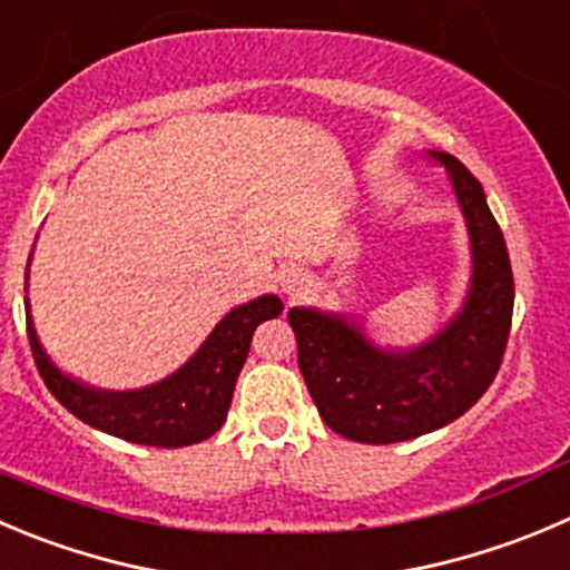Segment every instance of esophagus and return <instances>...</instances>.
I'll list each match as a JSON object with an SVG mask.
<instances>
[{"label":"esophagus","mask_w":570,"mask_h":570,"mask_svg":"<svg viewBox=\"0 0 570 570\" xmlns=\"http://www.w3.org/2000/svg\"><path fill=\"white\" fill-rule=\"evenodd\" d=\"M306 284H308V278H306V273H301V269H286V275L284 278H281V286H284V292L286 295H301L303 289H306Z\"/></svg>","instance_id":"1"}]
</instances>
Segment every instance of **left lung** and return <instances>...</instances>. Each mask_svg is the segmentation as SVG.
I'll list each match as a JSON object with an SVG mask.
<instances>
[{"label":"left lung","instance_id":"1","mask_svg":"<svg viewBox=\"0 0 570 570\" xmlns=\"http://www.w3.org/2000/svg\"><path fill=\"white\" fill-rule=\"evenodd\" d=\"M429 158L449 169L471 236V289L449 325L423 345L381 351L342 314L289 308L308 395L325 425L356 443H401L465 414L493 384L510 340L515 284L482 184L449 153Z\"/></svg>","mask_w":570,"mask_h":570}]
</instances>
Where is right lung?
I'll list each match as a JSON object with an SVG mask.
<instances>
[{"mask_svg": "<svg viewBox=\"0 0 570 570\" xmlns=\"http://www.w3.org/2000/svg\"><path fill=\"white\" fill-rule=\"evenodd\" d=\"M24 308L27 336L38 373L47 390L75 417L127 443L184 449L219 432V425L228 417L239 370L250 351L253 331L264 320L278 317L284 303L275 295H262L245 306L230 308L184 367L158 384L127 392L94 390L60 373L38 342L27 301Z\"/></svg>", "mask_w": 570, "mask_h": 570, "instance_id": "obj_1", "label": "right lung"}]
</instances>
